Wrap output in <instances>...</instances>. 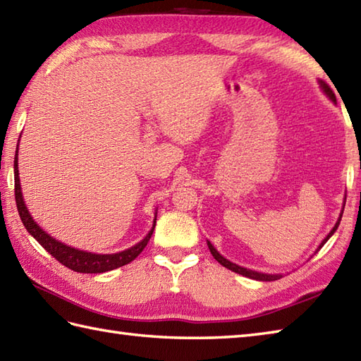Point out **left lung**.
Instances as JSON below:
<instances>
[{"label":"left lung","mask_w":361,"mask_h":361,"mask_svg":"<svg viewBox=\"0 0 361 361\" xmlns=\"http://www.w3.org/2000/svg\"><path fill=\"white\" fill-rule=\"evenodd\" d=\"M319 84H321V89L326 92V95L330 98L331 102H336V97H335V94H334V90H331L326 82L324 81H319ZM344 209V208H343ZM341 216L343 214H340V219H338V222L335 224V227L331 228V231L327 235V238L324 239V241L321 243V245L317 247V250L321 249V247L326 244L329 239H330V236L334 235V233L336 231V228H338V225H340V222H341ZM208 247H209V252H211V255L214 257V259L217 261V263H221L224 267H227V269H230V271H233V272H236V274H239V275H244V277H249V279H253V280H259V281H274V280H279V279H281V275L280 274H261V272H257V271H250V269H245V267H241V266H238V264H235V263H231V261H228L227 258H224L221 253H219L216 249H214V245L211 244L209 241H208Z\"/></svg>","instance_id":"left-lung-1"}]
</instances>
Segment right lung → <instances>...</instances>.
Wrapping results in <instances>:
<instances>
[{"instance_id": "1", "label": "right lung", "mask_w": 361, "mask_h": 361, "mask_svg": "<svg viewBox=\"0 0 361 361\" xmlns=\"http://www.w3.org/2000/svg\"><path fill=\"white\" fill-rule=\"evenodd\" d=\"M18 148V147H17ZM16 152V159H13V178H16V202H17V209L21 222H23L25 228L30 231V235L37 241L44 249L49 253V255L54 257L68 269L81 274H102L108 272L112 269H117L120 266H125L131 263V261L136 258L140 252L145 249V245L150 241L153 235L154 225H157V213H154V221L153 227L148 231V235L142 239V241L137 243L136 245L130 247L123 252L118 253H111V255H100V253H92V252H84L78 250L75 247H68L63 243H59L58 239L49 236L47 231L42 230L37 222L31 217L30 211H27L23 195H21V186H20V178H18V158Z\"/></svg>"}]
</instances>
